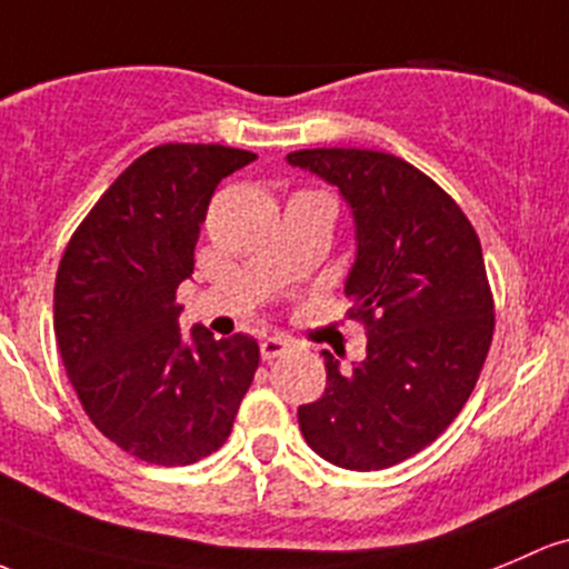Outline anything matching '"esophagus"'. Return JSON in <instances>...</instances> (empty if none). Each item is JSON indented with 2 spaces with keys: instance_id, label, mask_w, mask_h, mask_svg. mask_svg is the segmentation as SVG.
Wrapping results in <instances>:
<instances>
[{
  "instance_id": "1",
  "label": "esophagus",
  "mask_w": 569,
  "mask_h": 569,
  "mask_svg": "<svg viewBox=\"0 0 569 569\" xmlns=\"http://www.w3.org/2000/svg\"><path fill=\"white\" fill-rule=\"evenodd\" d=\"M291 346L295 343H291L289 338H283V335H272V338L261 340V357L269 362V360H274V357H283Z\"/></svg>"
}]
</instances>
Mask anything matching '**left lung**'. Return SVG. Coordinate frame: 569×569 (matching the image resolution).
<instances>
[{
    "label": "left lung",
    "instance_id": "left-lung-1",
    "mask_svg": "<svg viewBox=\"0 0 569 569\" xmlns=\"http://www.w3.org/2000/svg\"><path fill=\"white\" fill-rule=\"evenodd\" d=\"M291 166L335 184L357 226L346 297L368 332L365 360L297 411L310 450L340 469L376 471L426 450L460 415L493 338L480 237L450 193L395 154L300 149Z\"/></svg>",
    "mask_w": 569,
    "mask_h": 569
}]
</instances>
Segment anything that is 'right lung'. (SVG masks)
<instances>
[{
	"label": "right lung",
	"mask_w": 569,
	"mask_h": 569,
	"mask_svg": "<svg viewBox=\"0 0 569 569\" xmlns=\"http://www.w3.org/2000/svg\"><path fill=\"white\" fill-rule=\"evenodd\" d=\"M256 160L223 143H163L122 171L70 237L53 286L59 355L94 428L130 456L188 466L229 439L259 368L248 335H179L209 199Z\"/></svg>",
	"instance_id": "right-lung-1"
}]
</instances>
